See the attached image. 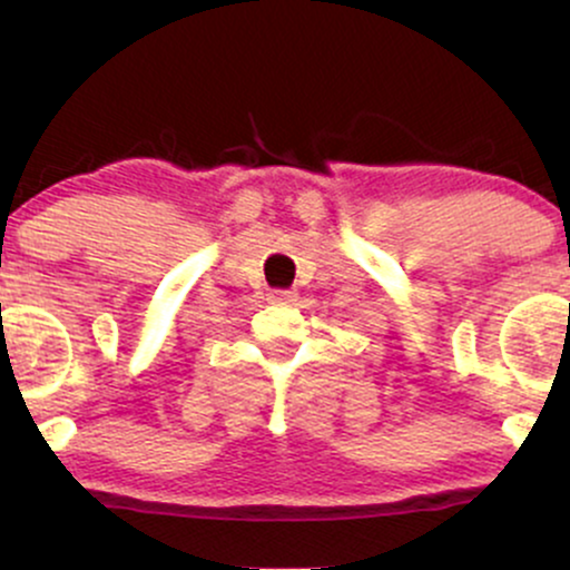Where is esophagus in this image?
Masks as SVG:
<instances>
[{
  "label": "esophagus",
  "instance_id": "1",
  "mask_svg": "<svg viewBox=\"0 0 570 570\" xmlns=\"http://www.w3.org/2000/svg\"><path fill=\"white\" fill-rule=\"evenodd\" d=\"M267 299L276 305H292V303H297V294L289 289H273L271 294H267Z\"/></svg>",
  "mask_w": 570,
  "mask_h": 570
}]
</instances>
